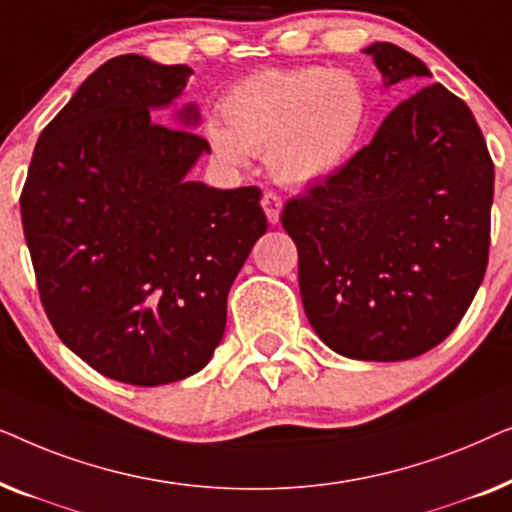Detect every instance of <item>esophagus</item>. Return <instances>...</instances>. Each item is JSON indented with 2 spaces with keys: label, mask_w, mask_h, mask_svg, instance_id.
Returning a JSON list of instances; mask_svg holds the SVG:
<instances>
[{
  "label": "esophagus",
  "mask_w": 512,
  "mask_h": 512,
  "mask_svg": "<svg viewBox=\"0 0 512 512\" xmlns=\"http://www.w3.org/2000/svg\"><path fill=\"white\" fill-rule=\"evenodd\" d=\"M261 205L265 209V216H268L270 223L279 221V214H282V198L275 191H265L261 198Z\"/></svg>",
  "instance_id": "esophagus-1"
}]
</instances>
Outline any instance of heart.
I'll list each match as a JSON object with an SVG mask.
<instances>
[{
  "mask_svg": "<svg viewBox=\"0 0 512 512\" xmlns=\"http://www.w3.org/2000/svg\"><path fill=\"white\" fill-rule=\"evenodd\" d=\"M221 123H207L212 153L244 167L265 151L284 186L326 179L352 156L368 118V97L347 69H265L235 83L219 104Z\"/></svg>",
  "mask_w": 512,
  "mask_h": 512,
  "instance_id": "1",
  "label": "heart"
}]
</instances>
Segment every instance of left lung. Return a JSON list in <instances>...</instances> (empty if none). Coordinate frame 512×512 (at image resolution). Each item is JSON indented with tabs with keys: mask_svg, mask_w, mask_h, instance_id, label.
<instances>
[{
	"mask_svg": "<svg viewBox=\"0 0 512 512\" xmlns=\"http://www.w3.org/2000/svg\"><path fill=\"white\" fill-rule=\"evenodd\" d=\"M384 86L431 72L387 41L366 48ZM494 163L464 100L419 88L373 142L284 205L314 333L361 361H405L450 335L489 258Z\"/></svg>",
	"mask_w": 512,
	"mask_h": 512,
	"instance_id": "obj_1",
	"label": "left lung"
}]
</instances>
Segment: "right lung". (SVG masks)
Instances as JSON below:
<instances>
[{
	"label": "right lung",
	"instance_id": "1",
	"mask_svg": "<svg viewBox=\"0 0 512 512\" xmlns=\"http://www.w3.org/2000/svg\"><path fill=\"white\" fill-rule=\"evenodd\" d=\"M186 65L118 55L97 67L34 146L20 193L41 305L58 338L111 380L158 387L198 373L226 303L268 230L261 188L188 181L207 139L151 111L184 93Z\"/></svg>",
	"mask_w": 512,
	"mask_h": 512
}]
</instances>
